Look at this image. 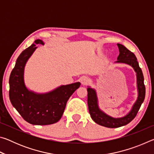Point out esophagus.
I'll list each match as a JSON object with an SVG mask.
<instances>
[{"mask_svg": "<svg viewBox=\"0 0 154 154\" xmlns=\"http://www.w3.org/2000/svg\"><path fill=\"white\" fill-rule=\"evenodd\" d=\"M81 82L83 85H86L89 82V79L87 77H83L82 79H81Z\"/></svg>", "mask_w": 154, "mask_h": 154, "instance_id": "34e87169", "label": "esophagus"}]
</instances>
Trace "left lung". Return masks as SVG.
I'll return each mask as SVG.
<instances>
[{
    "label": "left lung",
    "mask_w": 154,
    "mask_h": 154,
    "mask_svg": "<svg viewBox=\"0 0 154 154\" xmlns=\"http://www.w3.org/2000/svg\"><path fill=\"white\" fill-rule=\"evenodd\" d=\"M119 54L118 60L116 63H124L131 66L137 73V82L138 89V98L136 102L132 106V109L126 116L119 118H114L108 116L101 111L98 106V98L94 89L90 87L88 90V109L92 119L96 124L100 126L111 128H118L125 126L130 123L139 111V109L143 103L145 96V87L144 85V77H143L141 69L139 67V62L134 54L128 50L126 47L122 44L118 43Z\"/></svg>",
    "instance_id": "8db88e82"
}]
</instances>
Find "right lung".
I'll use <instances>...</instances> for the list:
<instances>
[{"mask_svg":"<svg viewBox=\"0 0 154 154\" xmlns=\"http://www.w3.org/2000/svg\"><path fill=\"white\" fill-rule=\"evenodd\" d=\"M35 44H43L36 39ZM32 44L21 53L9 77V99L24 120L33 125H49L62 118L66 103L81 83L61 85L51 92L38 94L28 90L24 79L26 63L37 47Z\"/></svg>","mask_w":154,"mask_h":154,"instance_id":"add662e5","label":"right lung"}]
</instances>
